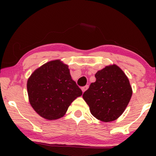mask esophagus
Instances as JSON below:
<instances>
[{"label":"esophagus","mask_w":156,"mask_h":156,"mask_svg":"<svg viewBox=\"0 0 156 156\" xmlns=\"http://www.w3.org/2000/svg\"><path fill=\"white\" fill-rule=\"evenodd\" d=\"M88 88H89V86H88V85H86L85 87H82V88H81V89H82V92H85V91L87 90V89H88Z\"/></svg>","instance_id":"34e87169"}]
</instances>
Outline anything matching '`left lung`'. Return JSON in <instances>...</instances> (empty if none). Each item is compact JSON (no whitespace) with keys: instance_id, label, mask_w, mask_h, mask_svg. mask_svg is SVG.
Listing matches in <instances>:
<instances>
[{"instance_id":"left-lung-1","label":"left lung","mask_w":156,"mask_h":156,"mask_svg":"<svg viewBox=\"0 0 156 156\" xmlns=\"http://www.w3.org/2000/svg\"><path fill=\"white\" fill-rule=\"evenodd\" d=\"M94 76L96 81L83 93V100L98 119L105 122L115 120L124 112L131 98L129 80L115 64L98 71Z\"/></svg>"}]
</instances>
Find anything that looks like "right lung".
Here are the masks:
<instances>
[{
    "instance_id": "add662e5",
    "label": "right lung",
    "mask_w": 156,
    "mask_h": 156,
    "mask_svg": "<svg viewBox=\"0 0 156 156\" xmlns=\"http://www.w3.org/2000/svg\"><path fill=\"white\" fill-rule=\"evenodd\" d=\"M30 104L42 117L49 120L62 117L82 91L72 79L67 64L54 60L43 64L27 82Z\"/></svg>"
}]
</instances>
